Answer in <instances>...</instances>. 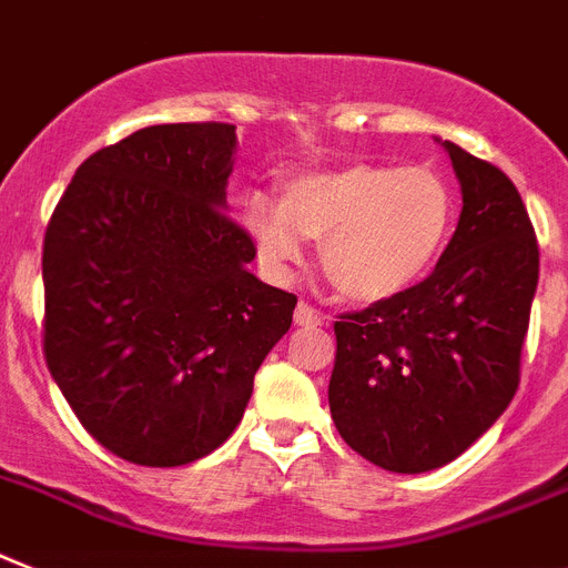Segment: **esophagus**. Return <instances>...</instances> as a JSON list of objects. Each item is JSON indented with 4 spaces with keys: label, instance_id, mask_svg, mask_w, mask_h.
I'll use <instances>...</instances> for the list:
<instances>
[{
    "label": "esophagus",
    "instance_id": "esophagus-1",
    "mask_svg": "<svg viewBox=\"0 0 568 568\" xmlns=\"http://www.w3.org/2000/svg\"><path fill=\"white\" fill-rule=\"evenodd\" d=\"M294 321H297V326H321L326 317L314 306H308V303H300L297 312H294Z\"/></svg>",
    "mask_w": 568,
    "mask_h": 568
}]
</instances>
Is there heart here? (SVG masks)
Instances as JSON below:
<instances>
[{
    "mask_svg": "<svg viewBox=\"0 0 568 568\" xmlns=\"http://www.w3.org/2000/svg\"><path fill=\"white\" fill-rule=\"evenodd\" d=\"M456 219L450 181L430 164H357L297 175L280 207L251 202L245 225L271 268L303 260V240L323 242V274L343 297L378 303L407 292L442 256Z\"/></svg>",
    "mask_w": 568,
    "mask_h": 568,
    "instance_id": "heart-1",
    "label": "heart"
}]
</instances>
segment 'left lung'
<instances>
[{"label": "left lung", "mask_w": 568, "mask_h": 568, "mask_svg": "<svg viewBox=\"0 0 568 568\" xmlns=\"http://www.w3.org/2000/svg\"><path fill=\"white\" fill-rule=\"evenodd\" d=\"M462 184L454 240L427 280L335 321L328 409L343 442L393 474L454 462L519 387L540 247L514 181L442 144Z\"/></svg>", "instance_id": "8db88e82"}]
</instances>
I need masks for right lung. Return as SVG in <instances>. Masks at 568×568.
Listing matches in <instances>:
<instances>
[{
  "label": "right lung",
  "instance_id": "right-lung-1",
  "mask_svg": "<svg viewBox=\"0 0 568 568\" xmlns=\"http://www.w3.org/2000/svg\"><path fill=\"white\" fill-rule=\"evenodd\" d=\"M231 123H159L78 166L42 242V352L114 456L179 468L242 422L297 297L247 271L227 216Z\"/></svg>",
  "mask_w": 568,
  "mask_h": 568
}]
</instances>
